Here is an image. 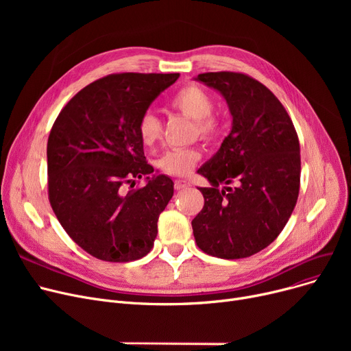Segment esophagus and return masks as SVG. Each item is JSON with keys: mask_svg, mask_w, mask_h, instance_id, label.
<instances>
[{"mask_svg": "<svg viewBox=\"0 0 351 351\" xmlns=\"http://www.w3.org/2000/svg\"><path fill=\"white\" fill-rule=\"evenodd\" d=\"M173 186L176 191H180V189H185V188H189L191 186V182L189 180H185V179H176Z\"/></svg>", "mask_w": 351, "mask_h": 351, "instance_id": "obj_1", "label": "esophagus"}]
</instances>
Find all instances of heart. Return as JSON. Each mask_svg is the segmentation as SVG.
Masks as SVG:
<instances>
[{
	"label": "heart",
	"mask_w": 351,
	"mask_h": 351,
	"mask_svg": "<svg viewBox=\"0 0 351 351\" xmlns=\"http://www.w3.org/2000/svg\"><path fill=\"white\" fill-rule=\"evenodd\" d=\"M171 106L182 115L193 119V132L202 139L210 141L222 129V119L213 112V97L199 85L189 84L179 89L171 99ZM136 131L142 145L154 146L162 136V122L154 112H145L138 121ZM199 159L200 154L195 147H183L165 152L159 158L158 166L165 173L183 176L192 172Z\"/></svg>",
	"instance_id": "heart-1"
}]
</instances>
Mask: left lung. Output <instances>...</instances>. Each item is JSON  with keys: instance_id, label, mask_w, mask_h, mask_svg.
<instances>
[{"instance_id": "obj_1", "label": "left lung", "mask_w": 351, "mask_h": 351, "mask_svg": "<svg viewBox=\"0 0 351 351\" xmlns=\"http://www.w3.org/2000/svg\"><path fill=\"white\" fill-rule=\"evenodd\" d=\"M233 117L217 154L197 171L205 205L192 220L196 245L219 259H243L267 247L286 226L300 191V145L282 102L242 72H205ZM220 184H226L219 190Z\"/></svg>"}]
</instances>
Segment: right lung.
I'll return each mask as SVG.
<instances>
[{
	"mask_svg": "<svg viewBox=\"0 0 351 351\" xmlns=\"http://www.w3.org/2000/svg\"><path fill=\"white\" fill-rule=\"evenodd\" d=\"M179 73H110L61 109L48 136V199L68 236L104 262L138 261L154 247L158 217L173 196L171 178L143 188L154 172L138 121Z\"/></svg>",
	"mask_w": 351,
	"mask_h": 351,
	"instance_id": "add662e5",
	"label": "right lung"
}]
</instances>
